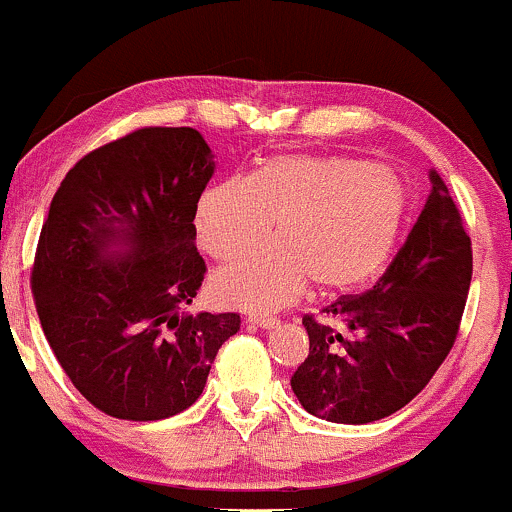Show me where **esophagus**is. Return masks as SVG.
<instances>
[{
    "label": "esophagus",
    "instance_id": "esophagus-1",
    "mask_svg": "<svg viewBox=\"0 0 512 512\" xmlns=\"http://www.w3.org/2000/svg\"><path fill=\"white\" fill-rule=\"evenodd\" d=\"M249 324L258 326V329H278L280 321L273 317H258V314H254V317H249Z\"/></svg>",
    "mask_w": 512,
    "mask_h": 512
}]
</instances>
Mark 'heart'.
<instances>
[{"label": "heart", "instance_id": "obj_1", "mask_svg": "<svg viewBox=\"0 0 512 512\" xmlns=\"http://www.w3.org/2000/svg\"><path fill=\"white\" fill-rule=\"evenodd\" d=\"M406 195L389 166L348 157L278 154L249 179L200 195L195 237L217 261L278 244L215 275L212 295L227 307L273 312L307 280L319 292L350 290L384 266L404 220Z\"/></svg>", "mask_w": 512, "mask_h": 512}]
</instances>
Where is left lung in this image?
Listing matches in <instances>:
<instances>
[{"instance_id": "obj_1", "label": "left lung", "mask_w": 512, "mask_h": 512, "mask_svg": "<svg viewBox=\"0 0 512 512\" xmlns=\"http://www.w3.org/2000/svg\"><path fill=\"white\" fill-rule=\"evenodd\" d=\"M428 176L426 208L377 285L341 295L321 319L302 317L309 355L290 384L312 416L348 426L392 416L455 346L472 283V239L445 181L435 169Z\"/></svg>"}]
</instances>
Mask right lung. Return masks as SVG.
<instances>
[{
  "label": "right lung",
  "mask_w": 512,
  "mask_h": 512,
  "mask_svg": "<svg viewBox=\"0 0 512 512\" xmlns=\"http://www.w3.org/2000/svg\"><path fill=\"white\" fill-rule=\"evenodd\" d=\"M212 171L198 130L137 128L79 159L50 203L33 302L57 363L108 416L186 411L239 331L237 312H183L208 271L193 220Z\"/></svg>",
  "instance_id": "obj_1"
}]
</instances>
